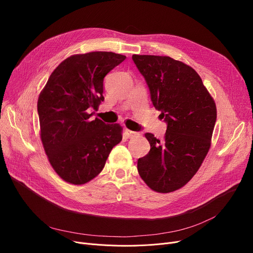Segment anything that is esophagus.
<instances>
[{
    "instance_id": "esophagus-1",
    "label": "esophagus",
    "mask_w": 253,
    "mask_h": 253,
    "mask_svg": "<svg viewBox=\"0 0 253 253\" xmlns=\"http://www.w3.org/2000/svg\"><path fill=\"white\" fill-rule=\"evenodd\" d=\"M125 135H126L127 138H134V137H137L139 134H138V132H134V131L126 129L125 130Z\"/></svg>"
}]
</instances>
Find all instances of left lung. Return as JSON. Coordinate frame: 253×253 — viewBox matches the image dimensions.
Listing matches in <instances>:
<instances>
[{
	"label": "left lung",
	"instance_id": "8db88e82",
	"mask_svg": "<svg viewBox=\"0 0 253 253\" xmlns=\"http://www.w3.org/2000/svg\"><path fill=\"white\" fill-rule=\"evenodd\" d=\"M148 84L151 100L167 124L162 141L145 133L151 144L139 158L140 177L158 193L187 184L209 151L216 106L202 79L191 66L169 56L132 55Z\"/></svg>",
	"mask_w": 253,
	"mask_h": 253
}]
</instances>
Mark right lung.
<instances>
[{
    "label": "right lung",
    "mask_w": 253,
    "mask_h": 253,
    "mask_svg": "<svg viewBox=\"0 0 253 253\" xmlns=\"http://www.w3.org/2000/svg\"><path fill=\"white\" fill-rule=\"evenodd\" d=\"M126 56L89 52L63 60L38 99L41 139L56 173L73 184L97 176L111 151L122 140V127L90 119L104 100L103 79Z\"/></svg>",
    "instance_id": "obj_1"
}]
</instances>
